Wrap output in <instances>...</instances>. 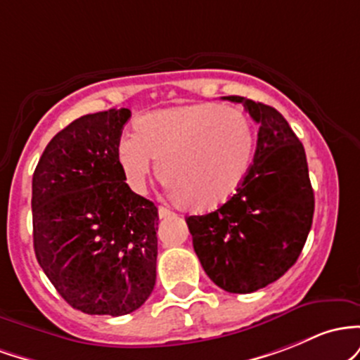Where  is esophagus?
I'll list each match as a JSON object with an SVG mask.
<instances>
[{"instance_id": "esophagus-1", "label": "esophagus", "mask_w": 360, "mask_h": 360, "mask_svg": "<svg viewBox=\"0 0 360 360\" xmlns=\"http://www.w3.org/2000/svg\"><path fill=\"white\" fill-rule=\"evenodd\" d=\"M158 216H160V219H165V217L173 216V212L169 211V209H167V207H160L158 209Z\"/></svg>"}]
</instances>
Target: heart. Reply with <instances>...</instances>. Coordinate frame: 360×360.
<instances>
[{
  "instance_id": "heart-1",
  "label": "heart",
  "mask_w": 360,
  "mask_h": 360,
  "mask_svg": "<svg viewBox=\"0 0 360 360\" xmlns=\"http://www.w3.org/2000/svg\"><path fill=\"white\" fill-rule=\"evenodd\" d=\"M255 134L241 108L211 102L181 103L141 115L115 156L124 180L146 188L158 165L160 180L191 211H212L241 187L253 163Z\"/></svg>"
}]
</instances>
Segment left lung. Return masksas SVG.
Wrapping results in <instances>:
<instances>
[{"instance_id": "obj_1", "label": "left lung", "mask_w": 360, "mask_h": 360, "mask_svg": "<svg viewBox=\"0 0 360 360\" xmlns=\"http://www.w3.org/2000/svg\"><path fill=\"white\" fill-rule=\"evenodd\" d=\"M223 98L243 105L260 126L253 165L226 204L185 221L209 278L228 292L248 294L296 264L313 223L314 193L304 148L281 112L245 96Z\"/></svg>"}]
</instances>
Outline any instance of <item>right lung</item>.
Wrapping results in <instances>:
<instances>
[{
    "label": "right lung",
    "mask_w": 360,
    "mask_h": 360,
    "mask_svg": "<svg viewBox=\"0 0 360 360\" xmlns=\"http://www.w3.org/2000/svg\"><path fill=\"white\" fill-rule=\"evenodd\" d=\"M129 117L110 108L72 120L32 179L35 257L63 300L86 314L132 313L156 282L158 209L129 188L115 156Z\"/></svg>",
    "instance_id": "add662e5"
}]
</instances>
